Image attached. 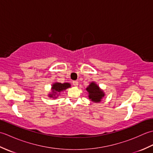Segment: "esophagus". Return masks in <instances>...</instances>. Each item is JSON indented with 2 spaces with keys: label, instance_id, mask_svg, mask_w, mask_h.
Returning <instances> with one entry per match:
<instances>
[{
  "label": "esophagus",
  "instance_id": "1",
  "mask_svg": "<svg viewBox=\"0 0 153 153\" xmlns=\"http://www.w3.org/2000/svg\"><path fill=\"white\" fill-rule=\"evenodd\" d=\"M72 84H73L74 86L77 87V85H78V82H77V81H73Z\"/></svg>",
  "mask_w": 153,
  "mask_h": 153
}]
</instances>
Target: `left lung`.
Returning <instances> with one entry per match:
<instances>
[{"label":"left lung","mask_w":153,"mask_h":153,"mask_svg":"<svg viewBox=\"0 0 153 153\" xmlns=\"http://www.w3.org/2000/svg\"><path fill=\"white\" fill-rule=\"evenodd\" d=\"M86 90L89 93V99L93 102H100L101 99L105 96V94L103 93L102 91L99 89V86H97L95 83H91Z\"/></svg>","instance_id":"obj_1"}]
</instances>
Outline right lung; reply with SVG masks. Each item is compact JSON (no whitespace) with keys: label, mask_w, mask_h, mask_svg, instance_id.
<instances>
[{"label":"right lung","mask_w":153,"mask_h":153,"mask_svg":"<svg viewBox=\"0 0 153 153\" xmlns=\"http://www.w3.org/2000/svg\"><path fill=\"white\" fill-rule=\"evenodd\" d=\"M70 87V84L68 83H55L53 84V87H52V91H53V94H50V97H52L53 95H56V94H58V93L61 92L62 91L65 90L66 89Z\"/></svg>","instance_id":"add662e5"}]
</instances>
